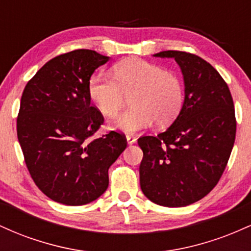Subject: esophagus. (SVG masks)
I'll list each match as a JSON object with an SVG mask.
<instances>
[{"label": "esophagus", "mask_w": 251, "mask_h": 251, "mask_svg": "<svg viewBox=\"0 0 251 251\" xmlns=\"http://www.w3.org/2000/svg\"><path fill=\"white\" fill-rule=\"evenodd\" d=\"M126 139H127V143L129 144V145H132V144H134L135 142H137V137H134V135H132V134L126 135Z\"/></svg>", "instance_id": "obj_1"}]
</instances>
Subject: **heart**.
I'll return each mask as SVG.
<instances>
[{
  "label": "heart",
  "instance_id": "1",
  "mask_svg": "<svg viewBox=\"0 0 251 251\" xmlns=\"http://www.w3.org/2000/svg\"><path fill=\"white\" fill-rule=\"evenodd\" d=\"M88 94L100 113L112 117L126 97L132 108L111 122V127L126 133L148 128L153 120L166 127L179 117L185 102V85L174 71L142 59H126L113 67V77L96 74L88 83Z\"/></svg>",
  "mask_w": 251,
  "mask_h": 251
}]
</instances>
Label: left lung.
<instances>
[{
  "instance_id": "left-lung-1",
  "label": "left lung",
  "mask_w": 251,
  "mask_h": 251,
  "mask_svg": "<svg viewBox=\"0 0 251 251\" xmlns=\"http://www.w3.org/2000/svg\"><path fill=\"white\" fill-rule=\"evenodd\" d=\"M154 56L179 65L185 102L165 132L138 139L140 188L155 204L186 206L205 197L226 168L236 137L234 101L221 74L198 55L165 50Z\"/></svg>"
}]
</instances>
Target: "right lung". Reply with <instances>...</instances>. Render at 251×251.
<instances>
[{"mask_svg":"<svg viewBox=\"0 0 251 251\" xmlns=\"http://www.w3.org/2000/svg\"><path fill=\"white\" fill-rule=\"evenodd\" d=\"M107 56L91 50L57 55L24 89L17 139L36 186L66 205H83L108 186V169L126 149L125 134H94L103 117L91 103L88 83Z\"/></svg>","mask_w":251,"mask_h":251,"instance_id":"obj_1","label":"right lung"}]
</instances>
